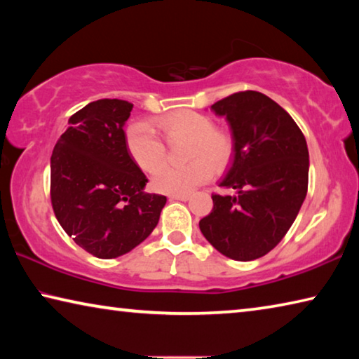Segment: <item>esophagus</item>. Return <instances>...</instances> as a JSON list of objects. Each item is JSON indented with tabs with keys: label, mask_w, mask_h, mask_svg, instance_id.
I'll return each instance as SVG.
<instances>
[{
	"label": "esophagus",
	"mask_w": 359,
	"mask_h": 359,
	"mask_svg": "<svg viewBox=\"0 0 359 359\" xmlns=\"http://www.w3.org/2000/svg\"><path fill=\"white\" fill-rule=\"evenodd\" d=\"M169 199H177V201H188L190 194H169Z\"/></svg>",
	"instance_id": "obj_1"
}]
</instances>
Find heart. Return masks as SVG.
Segmentation results:
<instances>
[{
  "label": "heart",
  "mask_w": 359,
  "mask_h": 359,
  "mask_svg": "<svg viewBox=\"0 0 359 359\" xmlns=\"http://www.w3.org/2000/svg\"><path fill=\"white\" fill-rule=\"evenodd\" d=\"M156 131L166 142L187 141L184 156L188 165L165 166L151 177L158 193L188 194L205 184L212 168L222 169L233 154V141L228 133L212 128V120L194 111H175L154 121ZM130 156L145 172H154L165 161V145L145 121H133L125 131Z\"/></svg>",
  "instance_id": "1"
}]
</instances>
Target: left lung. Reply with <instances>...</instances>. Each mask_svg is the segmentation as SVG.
Wrapping results in <instances>:
<instances>
[{
  "label": "left lung",
  "mask_w": 359,
  "mask_h": 359,
  "mask_svg": "<svg viewBox=\"0 0 359 359\" xmlns=\"http://www.w3.org/2000/svg\"><path fill=\"white\" fill-rule=\"evenodd\" d=\"M228 121L233 154L214 209L199 222L212 247L236 261L264 257L283 239L306 199V137L283 107L259 92H239L210 106Z\"/></svg>",
  "instance_id": "obj_1"
}]
</instances>
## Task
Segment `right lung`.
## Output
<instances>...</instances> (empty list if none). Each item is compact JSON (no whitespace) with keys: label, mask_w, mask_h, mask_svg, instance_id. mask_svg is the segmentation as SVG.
Instances as JSON below:
<instances>
[{"label":"right lung","mask_w":359,"mask_h":359,"mask_svg":"<svg viewBox=\"0 0 359 359\" xmlns=\"http://www.w3.org/2000/svg\"><path fill=\"white\" fill-rule=\"evenodd\" d=\"M133 104L98 100L76 112L50 158L53 212L79 247L102 259L149 238L166 196L145 193L147 177L130 156L123 126Z\"/></svg>","instance_id":"right-lung-1"}]
</instances>
